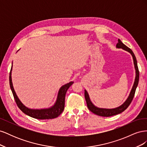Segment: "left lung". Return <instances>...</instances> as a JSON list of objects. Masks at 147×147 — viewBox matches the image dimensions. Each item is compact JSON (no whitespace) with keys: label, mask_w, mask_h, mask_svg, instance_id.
Masks as SVG:
<instances>
[{"label":"left lung","mask_w":147,"mask_h":147,"mask_svg":"<svg viewBox=\"0 0 147 147\" xmlns=\"http://www.w3.org/2000/svg\"><path fill=\"white\" fill-rule=\"evenodd\" d=\"M118 43H117L116 47L117 48H121L123 50H125V51L129 52L132 56V59H133V61H134V67H135V70H136L135 81H134V84H133L132 90L130 92V94H129V95L126 101L124 102L121 105H120L118 107L115 108V109H102V108L97 107H96L94 104L92 103V102L90 100V96H89L88 92L86 91V90H84V97H85L86 104H87V107H88V109L90 110L91 112H92L93 113H94L97 115H99V116H101V117H112V116H114V115L119 114V113H122L123 112H124V111L128 107L129 105H130L133 98H134L136 88L137 87L138 83H139V69H138L137 59H136V57L134 54V53H133L131 49L128 48L127 47H126L125 45H124V44H123V42L120 40V39L118 38Z\"/></svg>","instance_id":"obj_1"}]
</instances>
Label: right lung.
I'll return each mask as SVG.
<instances>
[{"label": "right lung", "mask_w": 147, "mask_h": 147, "mask_svg": "<svg viewBox=\"0 0 147 147\" xmlns=\"http://www.w3.org/2000/svg\"><path fill=\"white\" fill-rule=\"evenodd\" d=\"M18 50L17 51H18ZM13 64V62H12ZM11 70L12 65L10 72L9 76V81H10V86L11 90L12 91L13 97L15 100L16 103L18 107V108L26 115L28 116L36 118L38 119H49L57 118L62 113L64 109L65 105V96L66 92L67 91L69 87L74 83V82H70L69 83L65 84L64 85L61 86L59 89L57 97L55 104L51 107L48 109H29L25 106L21 100L18 97L16 92L14 90V88L13 86V83L11 82Z\"/></svg>", "instance_id": "obj_1"}]
</instances>
